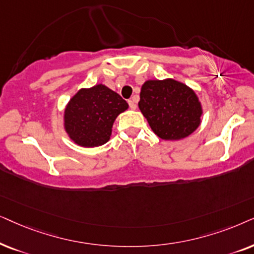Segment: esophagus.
<instances>
[{"label":"esophagus","mask_w":254,"mask_h":254,"mask_svg":"<svg viewBox=\"0 0 254 254\" xmlns=\"http://www.w3.org/2000/svg\"><path fill=\"white\" fill-rule=\"evenodd\" d=\"M129 106H130V108L132 110H134L137 108V104H136V101H134V99H132V100H129Z\"/></svg>","instance_id":"34e87169"}]
</instances>
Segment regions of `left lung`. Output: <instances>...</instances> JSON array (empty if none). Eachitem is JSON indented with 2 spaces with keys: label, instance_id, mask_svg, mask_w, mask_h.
I'll return each mask as SVG.
<instances>
[{
  "label": "left lung",
  "instance_id": "8db88e82",
  "mask_svg": "<svg viewBox=\"0 0 254 254\" xmlns=\"http://www.w3.org/2000/svg\"><path fill=\"white\" fill-rule=\"evenodd\" d=\"M138 107L153 132L165 140L188 137L201 123V102L194 90L173 79L147 80Z\"/></svg>",
  "mask_w": 254,
  "mask_h": 254
}]
</instances>
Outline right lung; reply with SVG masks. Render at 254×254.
<instances>
[{
	"label": "right lung",
	"instance_id": "add662e5",
	"mask_svg": "<svg viewBox=\"0 0 254 254\" xmlns=\"http://www.w3.org/2000/svg\"><path fill=\"white\" fill-rule=\"evenodd\" d=\"M127 108V101L102 83L82 88L67 103L64 127L80 146H101L110 139L115 120Z\"/></svg>",
	"mask_w": 254,
	"mask_h": 254
}]
</instances>
